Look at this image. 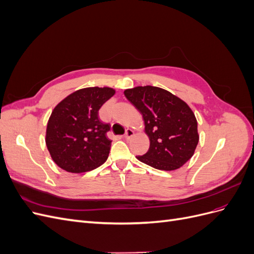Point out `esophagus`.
Instances as JSON below:
<instances>
[{"instance_id":"34e87169","label":"esophagus","mask_w":254,"mask_h":254,"mask_svg":"<svg viewBox=\"0 0 254 254\" xmlns=\"http://www.w3.org/2000/svg\"><path fill=\"white\" fill-rule=\"evenodd\" d=\"M133 131H132V130L131 129H126V131H125V134H124V137H125V139L126 140H129L130 139V137H131L132 135H133Z\"/></svg>"}]
</instances>
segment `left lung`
<instances>
[{
  "instance_id": "obj_1",
  "label": "left lung",
  "mask_w": 254,
  "mask_h": 254,
  "mask_svg": "<svg viewBox=\"0 0 254 254\" xmlns=\"http://www.w3.org/2000/svg\"><path fill=\"white\" fill-rule=\"evenodd\" d=\"M124 94L142 113L150 141L148 151L136 158L161 171H175L187 163L199 140L197 121L190 107L158 87L127 89Z\"/></svg>"
}]
</instances>
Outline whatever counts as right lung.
Wrapping results in <instances>:
<instances>
[{"mask_svg": "<svg viewBox=\"0 0 254 254\" xmlns=\"http://www.w3.org/2000/svg\"><path fill=\"white\" fill-rule=\"evenodd\" d=\"M114 93L111 88H84L55 107L45 142L54 162L63 170L89 172L108 158L112 141L107 132L110 125L98 119V110Z\"/></svg>", "mask_w": 254, "mask_h": 254, "instance_id": "right-lung-1", "label": "right lung"}]
</instances>
